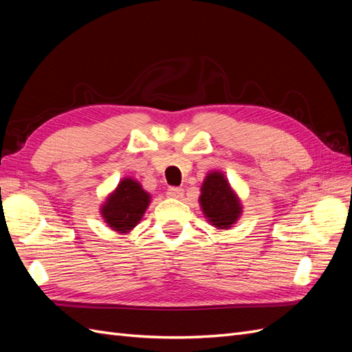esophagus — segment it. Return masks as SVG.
Instances as JSON below:
<instances>
[{
  "label": "esophagus",
  "mask_w": 352,
  "mask_h": 352,
  "mask_svg": "<svg viewBox=\"0 0 352 352\" xmlns=\"http://www.w3.org/2000/svg\"><path fill=\"white\" fill-rule=\"evenodd\" d=\"M167 195L170 198H182L184 197V189L177 188V186H172L167 189Z\"/></svg>",
  "instance_id": "1"
}]
</instances>
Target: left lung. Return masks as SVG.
<instances>
[{
    "label": "left lung",
    "mask_w": 352,
    "mask_h": 352,
    "mask_svg": "<svg viewBox=\"0 0 352 352\" xmlns=\"http://www.w3.org/2000/svg\"><path fill=\"white\" fill-rule=\"evenodd\" d=\"M199 204L206 217L219 229H228L241 214V204L220 172L210 173L201 188Z\"/></svg>",
    "instance_id": "8db88e82"
}]
</instances>
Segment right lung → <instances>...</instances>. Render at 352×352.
Returning <instances> with one entry per match:
<instances>
[{
  "mask_svg": "<svg viewBox=\"0 0 352 352\" xmlns=\"http://www.w3.org/2000/svg\"><path fill=\"white\" fill-rule=\"evenodd\" d=\"M150 204V195L133 179H123L101 208L104 220L120 233L133 229Z\"/></svg>",
  "mask_w": 352,
  "mask_h": 352,
  "instance_id": "1",
  "label": "right lung"
}]
</instances>
